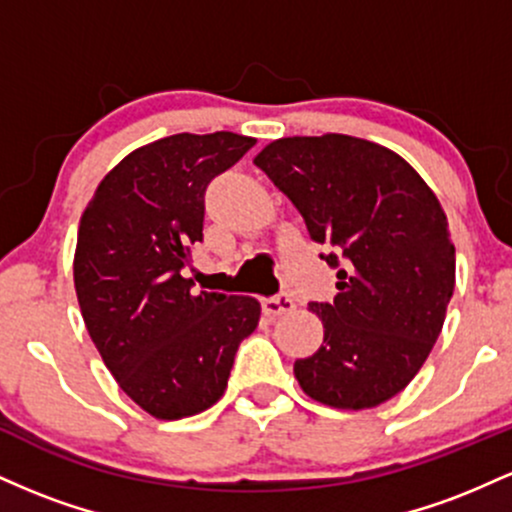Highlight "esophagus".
<instances>
[{
	"label": "esophagus",
	"instance_id": "esophagus-1",
	"mask_svg": "<svg viewBox=\"0 0 512 512\" xmlns=\"http://www.w3.org/2000/svg\"><path fill=\"white\" fill-rule=\"evenodd\" d=\"M293 308H296V303H293L291 293H286V291L276 293V296L264 298V301H262V310H264V315H267V317L286 315V313H291Z\"/></svg>",
	"mask_w": 512,
	"mask_h": 512
}]
</instances>
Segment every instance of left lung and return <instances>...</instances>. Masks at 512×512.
Returning a JSON list of instances; mask_svg holds the SVG:
<instances>
[{"instance_id": "left-lung-1", "label": "left lung", "mask_w": 512, "mask_h": 512, "mask_svg": "<svg viewBox=\"0 0 512 512\" xmlns=\"http://www.w3.org/2000/svg\"><path fill=\"white\" fill-rule=\"evenodd\" d=\"M255 166L301 211L337 269L313 356L293 363L305 395L334 409L378 407L431 354L455 291V245L431 187L397 156L346 134L276 139Z\"/></svg>"}]
</instances>
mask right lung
Returning <instances> with one entry per match:
<instances>
[{
    "mask_svg": "<svg viewBox=\"0 0 512 512\" xmlns=\"http://www.w3.org/2000/svg\"><path fill=\"white\" fill-rule=\"evenodd\" d=\"M255 146L233 132L173 134L122 158L81 216L74 286L117 385L156 419L219 402L260 303L202 291L182 272L202 243L204 192Z\"/></svg>",
    "mask_w": 512,
    "mask_h": 512,
    "instance_id": "obj_1",
    "label": "right lung"
}]
</instances>
